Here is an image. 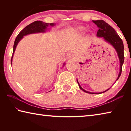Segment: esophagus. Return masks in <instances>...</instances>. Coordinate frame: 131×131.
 I'll use <instances>...</instances> for the list:
<instances>
[{
	"mask_svg": "<svg viewBox=\"0 0 131 131\" xmlns=\"http://www.w3.org/2000/svg\"><path fill=\"white\" fill-rule=\"evenodd\" d=\"M73 57H74V56H73V54H70V56H69V57H70V58H73Z\"/></svg>",
	"mask_w": 131,
	"mask_h": 131,
	"instance_id": "1",
	"label": "esophagus"
}]
</instances>
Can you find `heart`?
I'll return each mask as SVG.
<instances>
[{
  "label": "heart",
  "mask_w": 131,
  "mask_h": 131,
  "mask_svg": "<svg viewBox=\"0 0 131 131\" xmlns=\"http://www.w3.org/2000/svg\"><path fill=\"white\" fill-rule=\"evenodd\" d=\"M84 30V28H83V27H79V30L80 31H82V30Z\"/></svg>",
  "instance_id": "1"
}]
</instances>
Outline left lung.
Here are the masks:
<instances>
[{
    "label": "left lung",
    "mask_w": 131,
    "mask_h": 131,
    "mask_svg": "<svg viewBox=\"0 0 131 131\" xmlns=\"http://www.w3.org/2000/svg\"><path fill=\"white\" fill-rule=\"evenodd\" d=\"M93 23L96 24L97 26L99 27V30L97 33V36L98 37H102L104 39L107 41V42L114 47V48L116 49V52L118 53V56L119 58V60H120V72H119V75L117 79L120 77L122 70V65L124 62V45L123 43V41L121 39V38L119 37V35L116 32L114 29L109 25L107 23H106L103 20H96V21H93ZM77 83L79 85V88L81 89L82 91L86 93H90V94H100L102 93H104L105 92L108 91L109 89L106 90L102 92L99 93H93V92H90L86 91L84 89L81 87V86L79 84L78 81L77 80Z\"/></svg>",
    "instance_id": "obj_1"
}]
</instances>
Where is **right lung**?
<instances>
[{"label":"right lung","mask_w":131,"mask_h":131,"mask_svg":"<svg viewBox=\"0 0 131 131\" xmlns=\"http://www.w3.org/2000/svg\"><path fill=\"white\" fill-rule=\"evenodd\" d=\"M49 25L51 26H53L54 24L53 23L48 24L40 21H36L34 22V23H32L31 24H29V25L26 26L19 33L18 35L17 36L15 43H14L13 53L12 55V57H11V64H12L13 55L14 54V52H15L16 46L17 45L19 41L23 38L24 36L29 34H31V33L45 32L46 29H47V27H48Z\"/></svg>","instance_id":"obj_1"}]
</instances>
